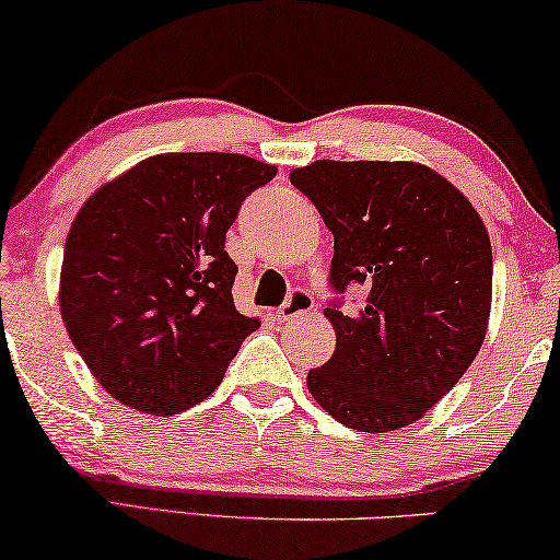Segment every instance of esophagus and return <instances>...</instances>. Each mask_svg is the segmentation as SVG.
I'll use <instances>...</instances> for the list:
<instances>
[{
  "label": "esophagus",
  "instance_id": "1",
  "mask_svg": "<svg viewBox=\"0 0 560 560\" xmlns=\"http://www.w3.org/2000/svg\"><path fill=\"white\" fill-rule=\"evenodd\" d=\"M313 308H316V301H313V295L308 293V290L295 288L293 293L288 295V301L278 308V318L290 320V318L301 316V313H311Z\"/></svg>",
  "mask_w": 560,
  "mask_h": 560
}]
</instances>
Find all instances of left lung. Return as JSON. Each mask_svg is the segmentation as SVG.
Here are the masks:
<instances>
[{"label":"left lung","instance_id":"8db88e82","mask_svg":"<svg viewBox=\"0 0 560 560\" xmlns=\"http://www.w3.org/2000/svg\"><path fill=\"white\" fill-rule=\"evenodd\" d=\"M290 183L334 234V293L366 301L324 308L334 357L308 372L328 416L387 433L423 418L469 370L492 308V244L462 190L431 167L382 160H316Z\"/></svg>","mask_w":560,"mask_h":560}]
</instances>
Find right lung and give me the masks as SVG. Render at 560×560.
<instances>
[{
    "label": "right lung",
    "mask_w": 560,
    "mask_h": 560,
    "mask_svg": "<svg viewBox=\"0 0 560 560\" xmlns=\"http://www.w3.org/2000/svg\"><path fill=\"white\" fill-rule=\"evenodd\" d=\"M278 167L234 152H167L96 190L75 213L60 316L106 393L150 416L209 397L259 318L234 308L224 242Z\"/></svg>",
    "instance_id": "right-lung-1"
}]
</instances>
